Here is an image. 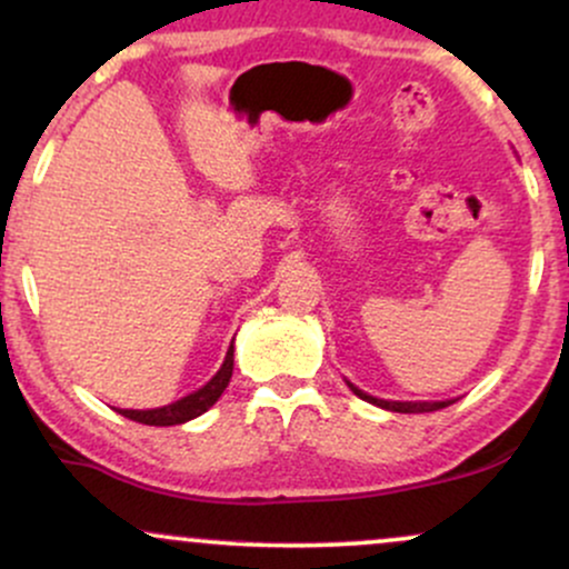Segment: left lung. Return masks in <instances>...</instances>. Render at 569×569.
Instances as JSON below:
<instances>
[{
	"instance_id": "1",
	"label": "left lung",
	"mask_w": 569,
	"mask_h": 569,
	"mask_svg": "<svg viewBox=\"0 0 569 569\" xmlns=\"http://www.w3.org/2000/svg\"><path fill=\"white\" fill-rule=\"evenodd\" d=\"M350 390L358 398H363V401L375 403V407H382L388 411H401V415H422V411H439L443 407H449V403H455V401H382V398H375V396L363 393V390H358L356 385H350Z\"/></svg>"
}]
</instances>
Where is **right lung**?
<instances>
[{"instance_id": "right-lung-1", "label": "right lung", "mask_w": 569, "mask_h": 569, "mask_svg": "<svg viewBox=\"0 0 569 569\" xmlns=\"http://www.w3.org/2000/svg\"><path fill=\"white\" fill-rule=\"evenodd\" d=\"M232 345L230 350H227L224 356V363H221V369L217 375L211 377L206 385H202L200 390H194V393H189L184 398H179V401L168 403V407H160V409H117L122 417H128V420L133 422H143V426H181V422L187 420H194V417H200L202 411H208L213 407V403L219 401V396L224 393V388L230 385V377H232Z\"/></svg>"}]
</instances>
